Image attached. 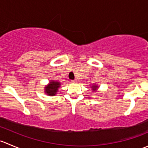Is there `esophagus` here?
Here are the masks:
<instances>
[{
  "instance_id": "34e87169",
  "label": "esophagus",
  "mask_w": 148,
  "mask_h": 148,
  "mask_svg": "<svg viewBox=\"0 0 148 148\" xmlns=\"http://www.w3.org/2000/svg\"><path fill=\"white\" fill-rule=\"evenodd\" d=\"M72 82H74V83H78V82H79V80L77 79H74V80H72Z\"/></svg>"
}]
</instances>
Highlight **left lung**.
Wrapping results in <instances>:
<instances>
[{
	"label": "left lung",
	"mask_w": 148,
	"mask_h": 148,
	"mask_svg": "<svg viewBox=\"0 0 148 148\" xmlns=\"http://www.w3.org/2000/svg\"><path fill=\"white\" fill-rule=\"evenodd\" d=\"M97 88V86H92V89H93V90H96Z\"/></svg>",
	"instance_id": "1"
}]
</instances>
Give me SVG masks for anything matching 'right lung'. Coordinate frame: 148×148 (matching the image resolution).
I'll list each match as a JSON object with an SVG mask.
<instances>
[{"label": "right lung", "instance_id": "right-lung-1", "mask_svg": "<svg viewBox=\"0 0 148 148\" xmlns=\"http://www.w3.org/2000/svg\"><path fill=\"white\" fill-rule=\"evenodd\" d=\"M59 86H60V83L58 82H51L48 86H46L45 92L49 96H53L57 92Z\"/></svg>", "mask_w": 148, "mask_h": 148}]
</instances>
